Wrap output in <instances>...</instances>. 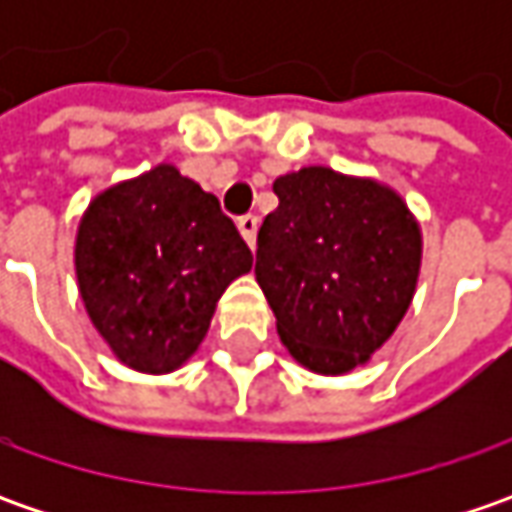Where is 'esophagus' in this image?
I'll return each mask as SVG.
<instances>
[{
  "mask_svg": "<svg viewBox=\"0 0 512 512\" xmlns=\"http://www.w3.org/2000/svg\"><path fill=\"white\" fill-rule=\"evenodd\" d=\"M236 225H239V233L245 236L247 245H250V247L256 245V233H259V219L247 213V216H239V222H236Z\"/></svg>",
  "mask_w": 512,
  "mask_h": 512,
  "instance_id": "obj_1",
  "label": "esophagus"
}]
</instances>
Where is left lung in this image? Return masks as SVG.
<instances>
[{
  "label": "left lung",
  "instance_id": "left-lung-1",
  "mask_svg": "<svg viewBox=\"0 0 512 512\" xmlns=\"http://www.w3.org/2000/svg\"><path fill=\"white\" fill-rule=\"evenodd\" d=\"M279 207L256 239V282L290 356L342 376L370 359L413 302L422 233L399 193L302 168L273 182Z\"/></svg>",
  "mask_w": 512,
  "mask_h": 512
}]
</instances>
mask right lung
Returning <instances> with one entry per match:
<instances>
[{
	"mask_svg": "<svg viewBox=\"0 0 512 512\" xmlns=\"http://www.w3.org/2000/svg\"><path fill=\"white\" fill-rule=\"evenodd\" d=\"M73 256L90 322L139 373L182 367L225 287L253 265L219 199L173 165L99 193L79 222Z\"/></svg>",
	"mask_w": 512,
	"mask_h": 512,
	"instance_id": "obj_1",
	"label": "right lung"
}]
</instances>
